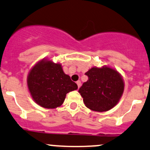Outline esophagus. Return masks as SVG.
Returning <instances> with one entry per match:
<instances>
[{
  "label": "esophagus",
  "mask_w": 150,
  "mask_h": 150,
  "mask_svg": "<svg viewBox=\"0 0 150 150\" xmlns=\"http://www.w3.org/2000/svg\"><path fill=\"white\" fill-rule=\"evenodd\" d=\"M76 83H77V85H78V88H79L80 87V85H81V82H80V80H78V81L76 82Z\"/></svg>",
  "instance_id": "obj_1"
}]
</instances>
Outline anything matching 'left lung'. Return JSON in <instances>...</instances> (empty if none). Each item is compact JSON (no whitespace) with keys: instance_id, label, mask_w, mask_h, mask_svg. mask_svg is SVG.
Listing matches in <instances>:
<instances>
[{"instance_id":"8db88e82","label":"left lung","mask_w":150,"mask_h":150,"mask_svg":"<svg viewBox=\"0 0 150 150\" xmlns=\"http://www.w3.org/2000/svg\"><path fill=\"white\" fill-rule=\"evenodd\" d=\"M87 82L79 93L85 105L98 112L111 109L117 104L124 92V84L119 72L110 67H92L86 73Z\"/></svg>"}]
</instances>
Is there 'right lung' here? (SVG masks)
<instances>
[{
	"instance_id": "obj_1",
	"label": "right lung",
	"mask_w": 150,
	"mask_h": 150,
	"mask_svg": "<svg viewBox=\"0 0 150 150\" xmlns=\"http://www.w3.org/2000/svg\"><path fill=\"white\" fill-rule=\"evenodd\" d=\"M29 92L38 105L46 108L60 106L66 94L78 89L60 64L42 59L30 71L27 78Z\"/></svg>"
}]
</instances>
